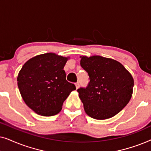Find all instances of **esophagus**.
<instances>
[{
  "label": "esophagus",
  "instance_id": "obj_1",
  "mask_svg": "<svg viewBox=\"0 0 151 151\" xmlns=\"http://www.w3.org/2000/svg\"><path fill=\"white\" fill-rule=\"evenodd\" d=\"M75 85H76V88H77V89L80 87V84L78 83V82H77V83H76Z\"/></svg>",
  "mask_w": 151,
  "mask_h": 151
}]
</instances>
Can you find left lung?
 I'll return each mask as SVG.
<instances>
[{
  "instance_id": "1",
  "label": "left lung",
  "mask_w": 151,
  "mask_h": 151,
  "mask_svg": "<svg viewBox=\"0 0 151 151\" xmlns=\"http://www.w3.org/2000/svg\"><path fill=\"white\" fill-rule=\"evenodd\" d=\"M80 65L90 82L77 90L88 116L96 119L111 118L120 112L131 100L134 80L120 63L100 55L80 56Z\"/></svg>"
}]
</instances>
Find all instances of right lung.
<instances>
[{
    "mask_svg": "<svg viewBox=\"0 0 151 151\" xmlns=\"http://www.w3.org/2000/svg\"><path fill=\"white\" fill-rule=\"evenodd\" d=\"M68 59L53 53H44L27 61L19 71L17 81L20 95L37 114H58L70 93L76 90V86L67 81L63 69Z\"/></svg>",
    "mask_w": 151,
    "mask_h": 151,
    "instance_id": "right-lung-1",
    "label": "right lung"
}]
</instances>
